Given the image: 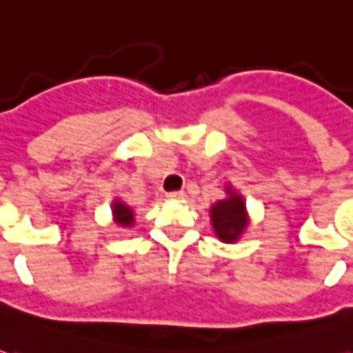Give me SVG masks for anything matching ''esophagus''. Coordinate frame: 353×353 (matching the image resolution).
Returning <instances> with one entry per match:
<instances>
[{"label":"esophagus","mask_w":353,"mask_h":353,"mask_svg":"<svg viewBox=\"0 0 353 353\" xmlns=\"http://www.w3.org/2000/svg\"><path fill=\"white\" fill-rule=\"evenodd\" d=\"M166 196H168V199H172V200H183L187 194H185V191H172V192H168Z\"/></svg>","instance_id":"34e87169"}]
</instances>
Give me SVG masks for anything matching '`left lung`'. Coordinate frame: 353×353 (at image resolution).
Here are the masks:
<instances>
[{"label":"left lung","mask_w":353,"mask_h":353,"mask_svg":"<svg viewBox=\"0 0 353 353\" xmlns=\"http://www.w3.org/2000/svg\"><path fill=\"white\" fill-rule=\"evenodd\" d=\"M229 192V199L215 202L212 208V223L217 232V236L223 242H236L238 236L244 232L245 225V212H244V200L240 199L234 192Z\"/></svg>","instance_id":"obj_1"}]
</instances>
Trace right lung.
Returning a JSON list of instances; mask_svg holds the SVG:
<instances>
[{
  "label": "right lung",
  "instance_id": "add662e5",
  "mask_svg": "<svg viewBox=\"0 0 353 353\" xmlns=\"http://www.w3.org/2000/svg\"><path fill=\"white\" fill-rule=\"evenodd\" d=\"M113 214H115L117 221L121 223L123 227H130L134 221V214H132L130 208H126L123 202H115L113 204Z\"/></svg>",
  "mask_w": 353,
  "mask_h": 353
}]
</instances>
